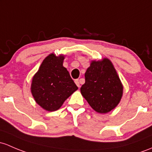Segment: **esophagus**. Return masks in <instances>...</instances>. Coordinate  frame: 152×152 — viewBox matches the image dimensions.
<instances>
[{"label":"esophagus","mask_w":152,"mask_h":152,"mask_svg":"<svg viewBox=\"0 0 152 152\" xmlns=\"http://www.w3.org/2000/svg\"><path fill=\"white\" fill-rule=\"evenodd\" d=\"M75 83H76V84L77 85L78 87H80V83H79V79H76V80H75Z\"/></svg>","instance_id":"34e87169"}]
</instances>
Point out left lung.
Listing matches in <instances>:
<instances>
[{"mask_svg":"<svg viewBox=\"0 0 152 152\" xmlns=\"http://www.w3.org/2000/svg\"><path fill=\"white\" fill-rule=\"evenodd\" d=\"M81 93L97 112L105 114L120 102L123 86L112 63L104 58L92 61L87 69Z\"/></svg>","mask_w":152,"mask_h":152,"instance_id":"8db88e82","label":"left lung"}]
</instances>
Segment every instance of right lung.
<instances>
[{
	"label": "right lung",
	"instance_id": "obj_1",
	"mask_svg": "<svg viewBox=\"0 0 152 152\" xmlns=\"http://www.w3.org/2000/svg\"><path fill=\"white\" fill-rule=\"evenodd\" d=\"M64 56H47L33 77L31 92L35 100L48 111H57L77 90L69 72L63 67Z\"/></svg>",
	"mask_w": 152,
	"mask_h": 152
}]
</instances>
